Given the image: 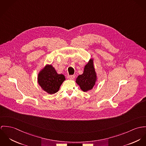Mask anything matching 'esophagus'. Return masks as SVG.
<instances>
[{
  "label": "esophagus",
  "mask_w": 146,
  "mask_h": 146,
  "mask_svg": "<svg viewBox=\"0 0 146 146\" xmlns=\"http://www.w3.org/2000/svg\"><path fill=\"white\" fill-rule=\"evenodd\" d=\"M67 78L69 80H74L75 78V76H68Z\"/></svg>",
  "instance_id": "esophagus-1"
}]
</instances>
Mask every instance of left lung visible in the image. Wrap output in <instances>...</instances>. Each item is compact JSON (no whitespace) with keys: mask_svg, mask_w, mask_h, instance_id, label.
Here are the masks:
<instances>
[{"mask_svg":"<svg viewBox=\"0 0 146 146\" xmlns=\"http://www.w3.org/2000/svg\"><path fill=\"white\" fill-rule=\"evenodd\" d=\"M96 81V74L94 67L93 60H90L85 65L83 73L78 76L76 82L80 85L81 90L87 92L93 88Z\"/></svg>","mask_w":146,"mask_h":146,"instance_id":"left-lung-1","label":"left lung"}]
</instances>
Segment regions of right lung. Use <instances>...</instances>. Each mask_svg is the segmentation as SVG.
<instances>
[{
	"instance_id": "add662e5",
	"label": "right lung",
	"mask_w": 146,
	"mask_h": 146,
	"mask_svg": "<svg viewBox=\"0 0 146 146\" xmlns=\"http://www.w3.org/2000/svg\"><path fill=\"white\" fill-rule=\"evenodd\" d=\"M65 80L64 76L58 74L52 65H46L38 75V84L49 94L57 92Z\"/></svg>"
}]
</instances>
